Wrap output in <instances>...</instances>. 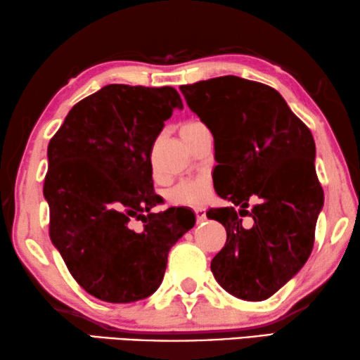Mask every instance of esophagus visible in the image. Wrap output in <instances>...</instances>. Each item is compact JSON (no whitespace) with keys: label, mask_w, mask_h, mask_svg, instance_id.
Here are the masks:
<instances>
[{"label":"esophagus","mask_w":360,"mask_h":360,"mask_svg":"<svg viewBox=\"0 0 360 360\" xmlns=\"http://www.w3.org/2000/svg\"><path fill=\"white\" fill-rule=\"evenodd\" d=\"M194 214H196V219H198L199 223L205 221V219H207V217H205V209L202 207V205H198V207H194Z\"/></svg>","instance_id":"1"}]
</instances>
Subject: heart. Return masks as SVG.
<instances>
[{"label": "heart", "mask_w": 360, "mask_h": 360, "mask_svg": "<svg viewBox=\"0 0 360 360\" xmlns=\"http://www.w3.org/2000/svg\"><path fill=\"white\" fill-rule=\"evenodd\" d=\"M198 121H186L180 126V132H186L188 129L196 126ZM209 193V180L205 176L184 180L170 191V199L176 204H199L202 202Z\"/></svg>", "instance_id": "heart-1"}]
</instances>
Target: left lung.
<instances>
[{
	"label": "left lung",
	"instance_id": "1",
	"mask_svg": "<svg viewBox=\"0 0 360 360\" xmlns=\"http://www.w3.org/2000/svg\"><path fill=\"white\" fill-rule=\"evenodd\" d=\"M180 91L214 135V186L231 202L207 212L226 229L210 269L228 293L262 302L287 284L313 250L323 205L313 134L281 94L262 82L220 76ZM250 197L259 202L247 211ZM243 216L251 217L250 227Z\"/></svg>",
	"mask_w": 360,
	"mask_h": 360
}]
</instances>
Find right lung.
<instances>
[{
    "mask_svg": "<svg viewBox=\"0 0 360 360\" xmlns=\"http://www.w3.org/2000/svg\"><path fill=\"white\" fill-rule=\"evenodd\" d=\"M184 108L174 87L108 84L82 98L47 146L49 236L75 281L102 302L131 303L161 285L167 255L194 214L153 188L151 150ZM140 219L144 226L131 228Z\"/></svg>",
    "mask_w": 360,
    "mask_h": 360,
    "instance_id": "1",
    "label": "right lung"
}]
</instances>
